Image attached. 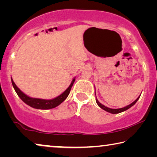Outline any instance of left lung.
Listing matches in <instances>:
<instances>
[{
    "label": "left lung",
    "instance_id": "left-lung-1",
    "mask_svg": "<svg viewBox=\"0 0 157 157\" xmlns=\"http://www.w3.org/2000/svg\"><path fill=\"white\" fill-rule=\"evenodd\" d=\"M140 96H139V98H138L136 100L134 101V102H133L132 103H131V104L129 105H127V107H123V108H121V109H110V108H108V107H105V105H103L101 104V103L99 102V101L98 100L97 98H96V99H95V100H96V102H97L98 105L99 106V107H100L101 109H104L105 111H107V112H109V113H113V114H116V113H121V112H123V111H126V110L128 109H129L131 107H132L133 105H135V103H136V102H137L138 100L139 99Z\"/></svg>",
    "mask_w": 157,
    "mask_h": 157
}]
</instances>
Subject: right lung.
I'll use <instances>...</instances> for the list:
<instances>
[{"mask_svg":"<svg viewBox=\"0 0 157 157\" xmlns=\"http://www.w3.org/2000/svg\"><path fill=\"white\" fill-rule=\"evenodd\" d=\"M75 79L74 78L73 79L72 82L70 86H68V88L66 90V91L61 94L59 96L54 98L52 100H44V99H39V98H33L26 95L25 94L21 91V90L18 88L17 85L13 81L12 79V83L13 85V87L15 90L16 93L17 95L19 96V98L24 102L25 104L30 106V107L38 109H52L57 107L58 105H59L61 103L63 102L64 101L66 98L68 97V95L70 94L71 89L72 88L74 82H75Z\"/></svg>","mask_w":157,"mask_h":157,"instance_id":"obj_1","label":"right lung"}]
</instances>
